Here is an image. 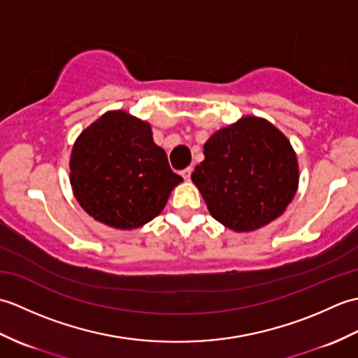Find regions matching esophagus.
I'll list each match as a JSON object with an SVG mask.
<instances>
[{"label": "esophagus", "mask_w": 358, "mask_h": 358, "mask_svg": "<svg viewBox=\"0 0 358 358\" xmlns=\"http://www.w3.org/2000/svg\"><path fill=\"white\" fill-rule=\"evenodd\" d=\"M191 173H192V167L189 166V167H186L185 171H181V177H183L185 180H189V178H191Z\"/></svg>", "instance_id": "esophagus-1"}]
</instances>
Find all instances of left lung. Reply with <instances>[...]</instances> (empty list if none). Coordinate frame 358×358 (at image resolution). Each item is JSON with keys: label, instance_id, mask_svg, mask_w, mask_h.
I'll use <instances>...</instances> for the list:
<instances>
[{"label": "left lung", "instance_id": "obj_1", "mask_svg": "<svg viewBox=\"0 0 358 358\" xmlns=\"http://www.w3.org/2000/svg\"><path fill=\"white\" fill-rule=\"evenodd\" d=\"M192 173L217 222L235 232L260 229L286 210L299 187L291 143L268 120L243 117L204 143Z\"/></svg>", "mask_w": 358, "mask_h": 358}]
</instances>
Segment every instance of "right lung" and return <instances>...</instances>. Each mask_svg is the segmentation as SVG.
<instances>
[{
  "label": "right lung",
  "instance_id": "add662e5",
  "mask_svg": "<svg viewBox=\"0 0 358 358\" xmlns=\"http://www.w3.org/2000/svg\"><path fill=\"white\" fill-rule=\"evenodd\" d=\"M69 167L80 206L115 229L149 223L183 181L154 143L150 124L124 110L106 112L80 134Z\"/></svg>",
  "mask_w": 358,
  "mask_h": 358
}]
</instances>
